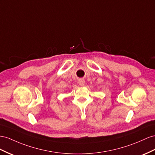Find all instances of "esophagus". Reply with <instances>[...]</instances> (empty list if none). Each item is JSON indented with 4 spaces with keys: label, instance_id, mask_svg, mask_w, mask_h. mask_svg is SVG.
<instances>
[{
    "label": "esophagus",
    "instance_id": "1",
    "mask_svg": "<svg viewBox=\"0 0 155 155\" xmlns=\"http://www.w3.org/2000/svg\"><path fill=\"white\" fill-rule=\"evenodd\" d=\"M78 83H79V85L83 86L85 85V80H84V79H79V80L78 81Z\"/></svg>",
    "mask_w": 155,
    "mask_h": 155
}]
</instances>
